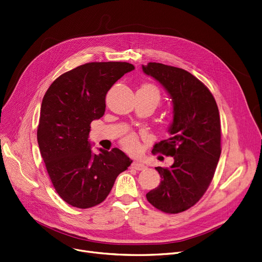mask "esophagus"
Instances as JSON below:
<instances>
[{
	"label": "esophagus",
	"mask_w": 262,
	"mask_h": 262,
	"mask_svg": "<svg viewBox=\"0 0 262 262\" xmlns=\"http://www.w3.org/2000/svg\"><path fill=\"white\" fill-rule=\"evenodd\" d=\"M132 168L135 169V170L140 171V170H145L147 168V166L145 164H143V163H140V162H134L132 164Z\"/></svg>",
	"instance_id": "esophagus-1"
}]
</instances>
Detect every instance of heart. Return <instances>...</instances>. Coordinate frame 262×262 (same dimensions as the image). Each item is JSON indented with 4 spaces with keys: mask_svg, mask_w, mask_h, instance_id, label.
Listing matches in <instances>:
<instances>
[{
    "mask_svg": "<svg viewBox=\"0 0 262 262\" xmlns=\"http://www.w3.org/2000/svg\"><path fill=\"white\" fill-rule=\"evenodd\" d=\"M147 92H149L150 94H152L156 100L157 103L159 102V98H160V94H159V91L158 89L154 86V85H151V84H146L144 85L142 88ZM120 145H122L123 149L125 151H127L128 153H131V154H135L138 152L139 150V142H138V138L135 134L131 133V134H128L126 135L125 137L122 138V140H120Z\"/></svg>",
    "mask_w": 262,
    "mask_h": 262,
    "instance_id": "obj_1",
    "label": "heart"
}]
</instances>
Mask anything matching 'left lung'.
I'll return each instance as SVG.
<instances>
[{"instance_id":"obj_1","label":"left lung","mask_w":262,"mask_h":262,"mask_svg":"<svg viewBox=\"0 0 262 262\" xmlns=\"http://www.w3.org/2000/svg\"><path fill=\"white\" fill-rule=\"evenodd\" d=\"M143 71L154 77L173 103L171 137L155 144L152 153L172 156L170 168H155L162 180L147 193L149 203L169 214L193 207L208 190L221 153V128L216 100L190 72L160 63H149Z\"/></svg>"}]
</instances>
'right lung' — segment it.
Returning a JSON list of instances; mask_svg holds the SVG:
<instances>
[{
	"label": "right lung",
	"mask_w": 262,
	"mask_h": 262,
	"mask_svg": "<svg viewBox=\"0 0 262 262\" xmlns=\"http://www.w3.org/2000/svg\"><path fill=\"white\" fill-rule=\"evenodd\" d=\"M134 69L126 62H93L59 75L46 91L39 112L37 143L51 183L64 201L88 209L109 195L116 177L132 160L117 148L93 154L92 120L105 113L106 94Z\"/></svg>",
	"instance_id": "obj_1"
}]
</instances>
